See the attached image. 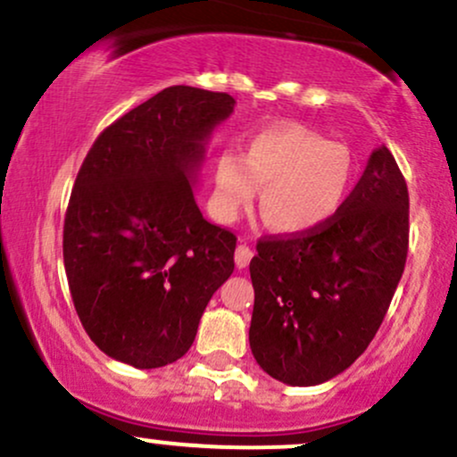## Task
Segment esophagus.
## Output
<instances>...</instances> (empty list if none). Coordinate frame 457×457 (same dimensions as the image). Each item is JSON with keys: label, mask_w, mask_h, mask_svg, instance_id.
<instances>
[{"label": "esophagus", "mask_w": 457, "mask_h": 457, "mask_svg": "<svg viewBox=\"0 0 457 457\" xmlns=\"http://www.w3.org/2000/svg\"><path fill=\"white\" fill-rule=\"evenodd\" d=\"M252 258H253V249L249 247V245H238L237 255H234V260H237V267L238 269H245Z\"/></svg>", "instance_id": "obj_1"}]
</instances>
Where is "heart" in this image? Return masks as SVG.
Here are the masks:
<instances>
[{
    "label": "heart",
    "mask_w": 457,
    "mask_h": 457,
    "mask_svg": "<svg viewBox=\"0 0 457 457\" xmlns=\"http://www.w3.org/2000/svg\"><path fill=\"white\" fill-rule=\"evenodd\" d=\"M358 162L347 145L334 143L302 125L258 129L243 154L220 152L214 160V205L232 220L253 202L260 214L282 234L323 228L347 204Z\"/></svg>",
    "instance_id": "obj_1"
}]
</instances>
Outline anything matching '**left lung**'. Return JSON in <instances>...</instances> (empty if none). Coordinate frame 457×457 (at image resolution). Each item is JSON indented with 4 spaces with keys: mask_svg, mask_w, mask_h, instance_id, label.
Here are the masks:
<instances>
[{
    "mask_svg": "<svg viewBox=\"0 0 457 457\" xmlns=\"http://www.w3.org/2000/svg\"><path fill=\"white\" fill-rule=\"evenodd\" d=\"M408 217V187L382 145L328 225L260 240L249 347L264 373L317 386L364 353L403 273Z\"/></svg>",
    "mask_w": 457,
    "mask_h": 457,
    "instance_id": "obj_1",
    "label": "left lung"
}]
</instances>
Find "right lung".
Instances as JSON below:
<instances>
[{
    "instance_id": "1",
    "label": "right lung",
    "mask_w": 457,
    "mask_h": 457,
    "mask_svg": "<svg viewBox=\"0 0 457 457\" xmlns=\"http://www.w3.org/2000/svg\"><path fill=\"white\" fill-rule=\"evenodd\" d=\"M228 93L169 87L99 134L75 178L62 255L95 345L134 369L167 367L234 270L237 237L208 223L195 184Z\"/></svg>"
}]
</instances>
